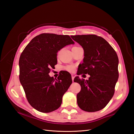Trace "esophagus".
Listing matches in <instances>:
<instances>
[{
	"label": "esophagus",
	"instance_id": "obj_1",
	"mask_svg": "<svg viewBox=\"0 0 134 134\" xmlns=\"http://www.w3.org/2000/svg\"><path fill=\"white\" fill-rule=\"evenodd\" d=\"M75 75H74V74H71V78H72V82H73V81H74V78H75Z\"/></svg>",
	"mask_w": 134,
	"mask_h": 134
}]
</instances>
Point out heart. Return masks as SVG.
I'll return each instance as SVG.
<instances>
[{
    "label": "heart",
    "instance_id": "obj_1",
    "mask_svg": "<svg viewBox=\"0 0 134 134\" xmlns=\"http://www.w3.org/2000/svg\"><path fill=\"white\" fill-rule=\"evenodd\" d=\"M64 69L69 72H73L75 70V66L72 65H67L65 67Z\"/></svg>",
    "mask_w": 134,
    "mask_h": 134
}]
</instances>
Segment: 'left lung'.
Returning a JSON list of instances; mask_svg holds the SVG:
<instances>
[{
  "label": "left lung",
  "mask_w": 134,
  "mask_h": 134,
  "mask_svg": "<svg viewBox=\"0 0 134 134\" xmlns=\"http://www.w3.org/2000/svg\"><path fill=\"white\" fill-rule=\"evenodd\" d=\"M82 46L83 63L80 65L78 75H90L88 80L76 76L81 90L77 94V103L82 110L96 112L106 106L115 93L119 78V58L116 51L103 38L95 35L71 36Z\"/></svg>",
  "instance_id": "obj_1"
}]
</instances>
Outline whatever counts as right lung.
<instances>
[{"mask_svg":"<svg viewBox=\"0 0 134 134\" xmlns=\"http://www.w3.org/2000/svg\"><path fill=\"white\" fill-rule=\"evenodd\" d=\"M69 36L42 34L28 43L20 56L19 80L27 99L36 110L48 113L59 108L72 83L71 76L63 72L54 79L48 75L57 64V52L74 44Z\"/></svg>","mask_w":134,"mask_h":134,"instance_id":"1","label":"right lung"}]
</instances>
